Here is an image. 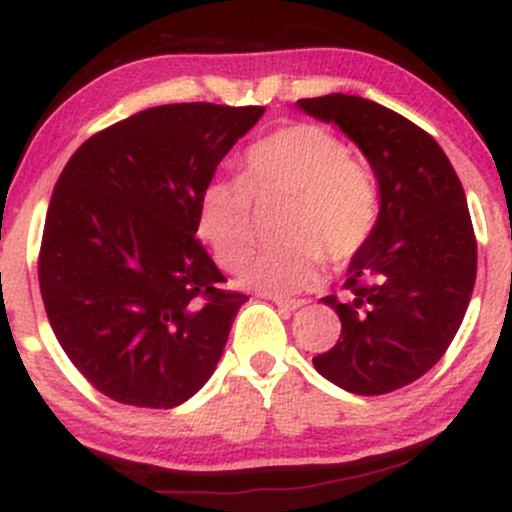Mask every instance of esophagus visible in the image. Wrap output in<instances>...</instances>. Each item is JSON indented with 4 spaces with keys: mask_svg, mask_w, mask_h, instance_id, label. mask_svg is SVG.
Returning a JSON list of instances; mask_svg holds the SVG:
<instances>
[{
    "mask_svg": "<svg viewBox=\"0 0 512 512\" xmlns=\"http://www.w3.org/2000/svg\"><path fill=\"white\" fill-rule=\"evenodd\" d=\"M272 303H276L279 308H286V310H298L305 305L303 298H281V296H272Z\"/></svg>",
    "mask_w": 512,
    "mask_h": 512,
    "instance_id": "obj_1",
    "label": "esophagus"
}]
</instances>
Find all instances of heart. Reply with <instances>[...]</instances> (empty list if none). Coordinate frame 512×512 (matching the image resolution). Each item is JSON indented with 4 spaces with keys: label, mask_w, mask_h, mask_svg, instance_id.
I'll use <instances>...</instances> for the list:
<instances>
[{
    "label": "heart",
    "mask_w": 512,
    "mask_h": 512,
    "mask_svg": "<svg viewBox=\"0 0 512 512\" xmlns=\"http://www.w3.org/2000/svg\"><path fill=\"white\" fill-rule=\"evenodd\" d=\"M289 198L280 235L240 274L248 289L291 296L317 284L325 260L339 267L373 238L380 214L378 180L366 161L330 129L313 122L281 127L252 144L240 178L214 180L199 195L197 233L223 269H238L254 244L251 199Z\"/></svg>",
    "instance_id": "b5f03b06"
}]
</instances>
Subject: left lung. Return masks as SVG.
<instances>
[{"instance_id": "8db88e82", "label": "left lung", "mask_w": 512, "mask_h": 512, "mask_svg": "<svg viewBox=\"0 0 512 512\" xmlns=\"http://www.w3.org/2000/svg\"><path fill=\"white\" fill-rule=\"evenodd\" d=\"M298 108L358 144L380 187L373 238L349 264L342 296L322 298L342 320L317 373L356 395H387L443 358L477 279V238L462 182L436 139L385 105L330 93Z\"/></svg>"}]
</instances>
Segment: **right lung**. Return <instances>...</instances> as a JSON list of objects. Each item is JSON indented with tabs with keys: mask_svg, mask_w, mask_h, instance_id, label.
I'll use <instances>...</instances> for the list:
<instances>
[{
	"mask_svg": "<svg viewBox=\"0 0 512 512\" xmlns=\"http://www.w3.org/2000/svg\"><path fill=\"white\" fill-rule=\"evenodd\" d=\"M262 105L170 103L88 137L57 178L38 281L76 370L120 404L173 409L209 380L245 293L197 240L199 195Z\"/></svg>",
	"mask_w": 512,
	"mask_h": 512,
	"instance_id": "right-lung-1",
	"label": "right lung"
}]
</instances>
